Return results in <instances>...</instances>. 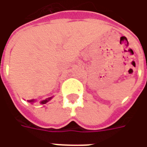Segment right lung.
Segmentation results:
<instances>
[{
    "label": "right lung",
    "instance_id": "1",
    "mask_svg": "<svg viewBox=\"0 0 147 147\" xmlns=\"http://www.w3.org/2000/svg\"><path fill=\"white\" fill-rule=\"evenodd\" d=\"M51 98L52 97H50V98H47V99H46V100H44L41 101V104H46L47 102H48V101L50 100H51ZM29 102H34V100H29Z\"/></svg>",
    "mask_w": 147,
    "mask_h": 147
}]
</instances>
